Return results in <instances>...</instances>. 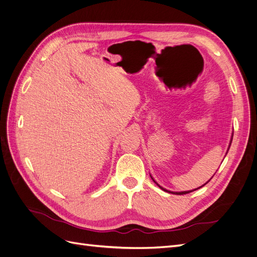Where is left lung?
<instances>
[{
    "mask_svg": "<svg viewBox=\"0 0 257 257\" xmlns=\"http://www.w3.org/2000/svg\"><path fill=\"white\" fill-rule=\"evenodd\" d=\"M231 141H232V135H231V139H230V143H229V146H228V149H229V147H230V145H231ZM227 151H228V150H227ZM213 176H214V175H213ZM150 177L152 178V176H151V175H150ZM152 180H153V181H154L155 183H157V184H158V185L160 186V188H161V189H162L163 191H165V192H168V193H173V194H177V195H183V194H188V193L192 192V191H183V192H172V191H168V190H166V189H164V188H162V186H161V185H160V184H159V183H158L157 181H155L153 178H152ZM210 180H211V179H210ZM210 180H209V181H210ZM209 181H207L206 183H208ZM206 183H205V184H206ZM205 184H204V185H205ZM204 185H201V186H199V188H197V189H195V190H198V189H200V188H203V186H204ZM195 190H193V191H195Z\"/></svg>",
    "mask_w": 257,
    "mask_h": 257,
    "instance_id": "obj_1",
    "label": "left lung"
}]
</instances>
